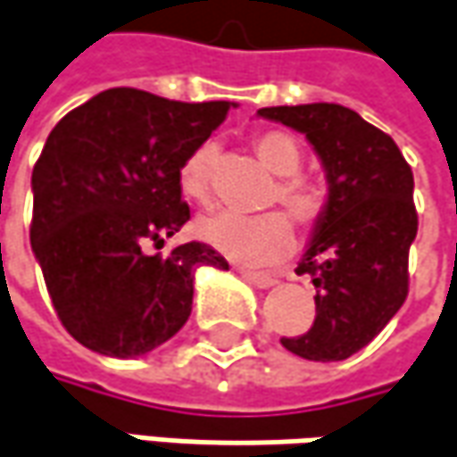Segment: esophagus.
<instances>
[{
    "instance_id": "esophagus-1",
    "label": "esophagus",
    "mask_w": 457,
    "mask_h": 457,
    "mask_svg": "<svg viewBox=\"0 0 457 457\" xmlns=\"http://www.w3.org/2000/svg\"><path fill=\"white\" fill-rule=\"evenodd\" d=\"M241 278L246 280V283H252L254 287H272L278 280L272 278V275H267V272H254V270H239Z\"/></svg>"
}]
</instances>
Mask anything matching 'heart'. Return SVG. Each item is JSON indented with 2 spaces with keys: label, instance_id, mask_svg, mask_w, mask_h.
<instances>
[{
  "label": "heart",
  "instance_id": "1",
  "mask_svg": "<svg viewBox=\"0 0 457 457\" xmlns=\"http://www.w3.org/2000/svg\"><path fill=\"white\" fill-rule=\"evenodd\" d=\"M257 159L278 179L270 203H280L301 226H313L327 213L329 190L321 179L298 174L303 151L301 144L283 130H262L252 141ZM216 162V146L200 144L182 162L177 182L187 200L205 205L211 200V174ZM197 239H203L216 252L241 264H270L280 260L293 244V228L283 213H264V216L241 218L234 213H211L195 223Z\"/></svg>",
  "mask_w": 457,
  "mask_h": 457
}]
</instances>
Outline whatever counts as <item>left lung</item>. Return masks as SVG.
<instances>
[{
  "label": "left lung",
  "instance_id": "left-lung-1",
  "mask_svg": "<svg viewBox=\"0 0 457 457\" xmlns=\"http://www.w3.org/2000/svg\"><path fill=\"white\" fill-rule=\"evenodd\" d=\"M260 118L303 133L327 171L329 205L298 262L316 286V319L283 347L316 362L362 350L409 293L417 237L414 174L394 138L334 103L262 107Z\"/></svg>",
  "mask_w": 457,
  "mask_h": 457
}]
</instances>
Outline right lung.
Returning <instances> with one entry per match:
<instances>
[{
    "label": "right lung",
    "instance_id": "right-lung-1",
    "mask_svg": "<svg viewBox=\"0 0 457 457\" xmlns=\"http://www.w3.org/2000/svg\"><path fill=\"white\" fill-rule=\"evenodd\" d=\"M234 103H177L115 87L63 115L33 167L30 244L66 331L92 353L138 357L193 311L197 267L228 270L190 241L149 254L187 220L177 174Z\"/></svg>",
    "mask_w": 457,
    "mask_h": 457
}]
</instances>
